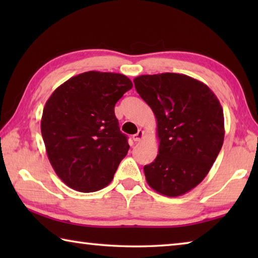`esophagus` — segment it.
Segmentation results:
<instances>
[{"mask_svg":"<svg viewBox=\"0 0 258 258\" xmlns=\"http://www.w3.org/2000/svg\"><path fill=\"white\" fill-rule=\"evenodd\" d=\"M143 135H145V133H143V131L142 130H139L138 133L133 135V140H134L135 142L141 141V140L143 139Z\"/></svg>","mask_w":258,"mask_h":258,"instance_id":"obj_1","label":"esophagus"}]
</instances>
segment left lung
Instances as JSON below:
<instances>
[{"mask_svg": "<svg viewBox=\"0 0 258 258\" xmlns=\"http://www.w3.org/2000/svg\"><path fill=\"white\" fill-rule=\"evenodd\" d=\"M137 92L157 120L158 155L143 167L152 189L178 197L202 182L224 141L220 101L203 82L175 73L134 78Z\"/></svg>", "mask_w": 258, "mask_h": 258, "instance_id": "8db88e82", "label": "left lung"}]
</instances>
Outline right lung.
<instances>
[{
	"label": "right lung",
	"mask_w": 258,
	"mask_h": 258,
	"mask_svg": "<svg viewBox=\"0 0 258 258\" xmlns=\"http://www.w3.org/2000/svg\"><path fill=\"white\" fill-rule=\"evenodd\" d=\"M133 87L121 74L86 72L56 87L43 109L41 132L60 180L80 192L107 186L127 155L115 104Z\"/></svg>",
	"instance_id": "1"
}]
</instances>
